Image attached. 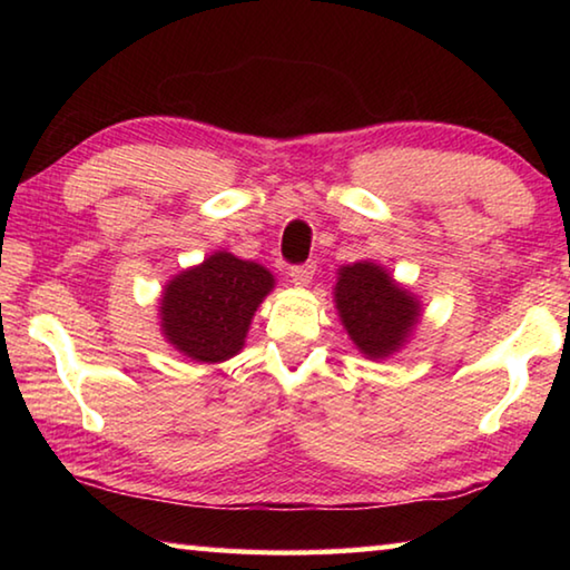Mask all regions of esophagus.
Returning <instances> with one entry per match:
<instances>
[{
    "instance_id": "1",
    "label": "esophagus",
    "mask_w": 570,
    "mask_h": 570,
    "mask_svg": "<svg viewBox=\"0 0 570 570\" xmlns=\"http://www.w3.org/2000/svg\"><path fill=\"white\" fill-rule=\"evenodd\" d=\"M314 274H316V264H314V262L292 266V272H288V276H292V282H294L296 286H308V284H312Z\"/></svg>"
}]
</instances>
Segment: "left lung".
<instances>
[{
	"instance_id": "left-lung-1",
	"label": "left lung",
	"mask_w": 570,
	"mask_h": 570,
	"mask_svg": "<svg viewBox=\"0 0 570 570\" xmlns=\"http://www.w3.org/2000/svg\"><path fill=\"white\" fill-rule=\"evenodd\" d=\"M334 304L350 340L370 360H384L404 346L420 322V302L372 262L340 268Z\"/></svg>"
}]
</instances>
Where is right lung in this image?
Instances as JSON below:
<instances>
[{"label": "right lung", "instance_id": "add662e5", "mask_svg": "<svg viewBox=\"0 0 570 570\" xmlns=\"http://www.w3.org/2000/svg\"><path fill=\"white\" fill-rule=\"evenodd\" d=\"M272 288L268 268L216 250L163 288L158 306L163 336L190 360L226 362L244 350L248 324Z\"/></svg>", "mask_w": 570, "mask_h": 570}]
</instances>
